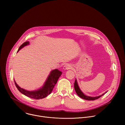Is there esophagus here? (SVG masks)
<instances>
[{
    "mask_svg": "<svg viewBox=\"0 0 125 125\" xmlns=\"http://www.w3.org/2000/svg\"><path fill=\"white\" fill-rule=\"evenodd\" d=\"M71 66H70V65H69V64H66V65H65L64 66L63 69H64V70H68V69H71Z\"/></svg>",
    "mask_w": 125,
    "mask_h": 125,
    "instance_id": "esophagus-1",
    "label": "esophagus"
}]
</instances>
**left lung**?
Masks as SVG:
<instances>
[{"mask_svg":"<svg viewBox=\"0 0 125 125\" xmlns=\"http://www.w3.org/2000/svg\"><path fill=\"white\" fill-rule=\"evenodd\" d=\"M74 88L75 90L77 93V94L78 95V96L79 97H80L81 98L85 99V100H94L95 99H97L99 98H100L101 96H103L105 94H106L107 92H106L105 93L103 94H102L97 96H95V97H92V96H87L85 95L81 90V89L79 87V86L78 84V82L77 81L76 79L75 81V83H74Z\"/></svg>","mask_w":125,"mask_h":125,"instance_id":"left-lung-1","label":"left lung"}]
</instances>
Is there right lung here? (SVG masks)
Listing matches in <instances>:
<instances>
[{
  "label": "right lung",
  "mask_w": 125,
  "mask_h": 125,
  "mask_svg": "<svg viewBox=\"0 0 125 125\" xmlns=\"http://www.w3.org/2000/svg\"><path fill=\"white\" fill-rule=\"evenodd\" d=\"M29 44V42H25L20 46L17 52H19V50ZM62 74V73L61 71H59L57 69L52 70L50 72L49 75H48L42 86V87H41L40 88H39L37 90L32 91L26 90L18 85L15 80L14 82L18 90L22 94L31 98L40 99L45 98L51 94L55 85L56 84L58 79L61 76Z\"/></svg>",
  "instance_id": "add662e5"
}]
</instances>
